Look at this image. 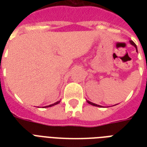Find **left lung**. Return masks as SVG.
Instances as JSON below:
<instances>
[{"instance_id": "1", "label": "left lung", "mask_w": 147, "mask_h": 147, "mask_svg": "<svg viewBox=\"0 0 147 147\" xmlns=\"http://www.w3.org/2000/svg\"><path fill=\"white\" fill-rule=\"evenodd\" d=\"M130 44H131V45H133V46H134V47H135V48H136V49H137V45L135 44L134 42H133L132 40H130ZM87 102L88 103V104H90V105H93V106H96V107H101V106H100V105H96V104H94V103L91 102V101H89V100H87Z\"/></svg>"}]
</instances>
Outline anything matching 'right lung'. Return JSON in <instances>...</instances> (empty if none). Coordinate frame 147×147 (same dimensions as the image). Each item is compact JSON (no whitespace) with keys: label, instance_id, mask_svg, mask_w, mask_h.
<instances>
[{"label":"right lung","instance_id":"1","mask_svg":"<svg viewBox=\"0 0 147 147\" xmlns=\"http://www.w3.org/2000/svg\"><path fill=\"white\" fill-rule=\"evenodd\" d=\"M60 102V100H58L57 102H55V103H54V104H53V105H48V106H46V107H52V106H54V105H58V104H59V103Z\"/></svg>","mask_w":147,"mask_h":147}]
</instances>
